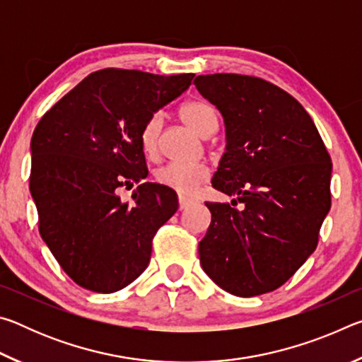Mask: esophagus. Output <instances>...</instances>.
Masks as SVG:
<instances>
[{"mask_svg":"<svg viewBox=\"0 0 362 362\" xmlns=\"http://www.w3.org/2000/svg\"><path fill=\"white\" fill-rule=\"evenodd\" d=\"M189 204H193V199L185 198V196H179V209H187Z\"/></svg>","mask_w":362,"mask_h":362,"instance_id":"1","label":"esophagus"}]
</instances>
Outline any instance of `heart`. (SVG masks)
<instances>
[{
	"label": "heart",
	"mask_w": 362,
	"mask_h": 362,
	"mask_svg": "<svg viewBox=\"0 0 362 362\" xmlns=\"http://www.w3.org/2000/svg\"><path fill=\"white\" fill-rule=\"evenodd\" d=\"M180 118L199 136L207 137L216 131L217 113L214 107L203 100H192L183 103L180 107ZM163 118L159 113L150 115L142 124L139 134L140 146L146 156H155L159 144V132H161ZM209 170L203 164H182L169 163L166 166L159 168L155 173V180L159 185L174 189L179 194H192L201 183L207 180Z\"/></svg>",
	"instance_id": "b5f03b06"
}]
</instances>
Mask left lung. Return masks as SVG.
Masks as SVG:
<instances>
[{"mask_svg":"<svg viewBox=\"0 0 362 362\" xmlns=\"http://www.w3.org/2000/svg\"><path fill=\"white\" fill-rule=\"evenodd\" d=\"M194 86L226 127L212 187L236 196L231 206L206 203L212 220L199 262L223 291L262 296L293 276L317 246L330 209L329 151L305 108L273 83L214 73L196 76Z\"/></svg>","mask_w":362,"mask_h":362,"instance_id":"left-lung-1","label":"left lung"}]
</instances>
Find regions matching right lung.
Segmentation results:
<instances>
[{
	"instance_id": "right-lung-1",
	"label": "right lung",
	"mask_w": 362,
	"mask_h": 362,
	"mask_svg": "<svg viewBox=\"0 0 362 362\" xmlns=\"http://www.w3.org/2000/svg\"><path fill=\"white\" fill-rule=\"evenodd\" d=\"M193 73H90L42 115L32 137L30 192L42 241L84 289L110 293L150 262L159 226L174 216L175 192L148 175L139 134L193 81ZM138 185L132 202L121 189Z\"/></svg>"
}]
</instances>
